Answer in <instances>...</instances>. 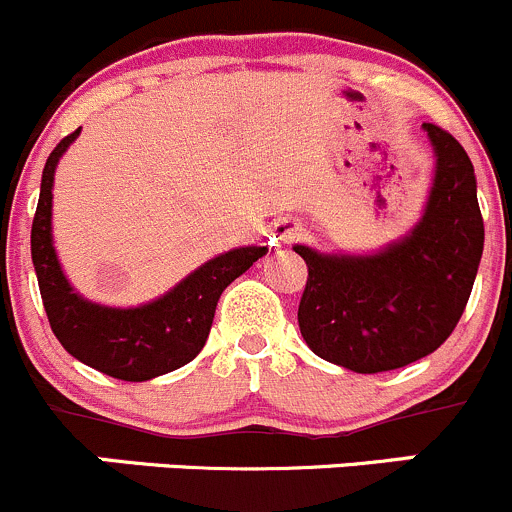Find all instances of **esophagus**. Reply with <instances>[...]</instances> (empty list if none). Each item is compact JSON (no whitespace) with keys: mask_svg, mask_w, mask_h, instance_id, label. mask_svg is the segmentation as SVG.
<instances>
[{"mask_svg":"<svg viewBox=\"0 0 512 512\" xmlns=\"http://www.w3.org/2000/svg\"><path fill=\"white\" fill-rule=\"evenodd\" d=\"M298 234H301V226L296 221H278V224H273V236L278 241H283V244L298 239Z\"/></svg>","mask_w":512,"mask_h":512,"instance_id":"esophagus-1","label":"esophagus"}]
</instances>
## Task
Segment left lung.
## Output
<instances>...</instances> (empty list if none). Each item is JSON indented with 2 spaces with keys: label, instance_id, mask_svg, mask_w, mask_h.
<instances>
[{
  "label": "left lung",
  "instance_id": "8db88e82",
  "mask_svg": "<svg viewBox=\"0 0 512 512\" xmlns=\"http://www.w3.org/2000/svg\"><path fill=\"white\" fill-rule=\"evenodd\" d=\"M423 129L435 176L411 234L371 256L293 246L308 266L298 306L303 341L348 371H393L433 353L458 326L473 291L485 239L473 164L448 131Z\"/></svg>",
  "mask_w": 512,
  "mask_h": 512
}]
</instances>
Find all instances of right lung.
Listing matches in <instances>:
<instances>
[{
    "label": "right lung",
    "mask_w": 512,
    "mask_h": 512,
    "mask_svg": "<svg viewBox=\"0 0 512 512\" xmlns=\"http://www.w3.org/2000/svg\"><path fill=\"white\" fill-rule=\"evenodd\" d=\"M79 131L64 136L49 154L32 221V261L44 311L54 336L77 361L119 381H151L199 356L224 288L266 256L268 249L244 246L226 251L144 306L111 308L86 301L64 276L52 241L54 169Z\"/></svg>",
    "instance_id": "add662e5"
}]
</instances>
